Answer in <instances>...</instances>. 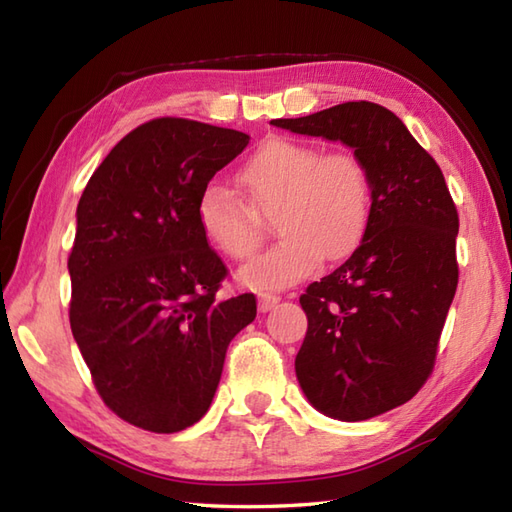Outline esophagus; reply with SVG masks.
Segmentation results:
<instances>
[{
    "mask_svg": "<svg viewBox=\"0 0 512 512\" xmlns=\"http://www.w3.org/2000/svg\"><path fill=\"white\" fill-rule=\"evenodd\" d=\"M257 299H259V312H268L279 303V297L273 295V292H259Z\"/></svg>",
    "mask_w": 512,
    "mask_h": 512,
    "instance_id": "obj_1",
    "label": "esophagus"
}]
</instances>
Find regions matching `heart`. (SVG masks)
<instances>
[{"mask_svg": "<svg viewBox=\"0 0 512 512\" xmlns=\"http://www.w3.org/2000/svg\"><path fill=\"white\" fill-rule=\"evenodd\" d=\"M237 182L246 202L209 184L198 200V224L217 253L244 262L262 244L264 217L277 211L281 239L239 270V281L253 290L292 286L310 277L323 255H347L372 211L367 167L350 149L270 138L239 169Z\"/></svg>", "mask_w": 512, "mask_h": 512, "instance_id": "heart-1", "label": "heart"}]
</instances>
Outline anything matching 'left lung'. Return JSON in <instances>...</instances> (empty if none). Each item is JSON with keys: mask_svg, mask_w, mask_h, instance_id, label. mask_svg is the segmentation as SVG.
<instances>
[{"mask_svg": "<svg viewBox=\"0 0 512 512\" xmlns=\"http://www.w3.org/2000/svg\"><path fill=\"white\" fill-rule=\"evenodd\" d=\"M270 125L341 140L367 167L363 242L299 297L308 332L295 372L325 416H380L416 396L436 365L458 288V209L438 162L383 105L350 101Z\"/></svg>", "mask_w": 512, "mask_h": 512, "instance_id": "1", "label": "left lung"}]
</instances>
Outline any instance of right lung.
Listing matches in <instances>:
<instances>
[{
  "instance_id": "1",
  "label": "right lung",
  "mask_w": 512,
  "mask_h": 512,
  "mask_svg": "<svg viewBox=\"0 0 512 512\" xmlns=\"http://www.w3.org/2000/svg\"><path fill=\"white\" fill-rule=\"evenodd\" d=\"M250 136L154 118L118 143L76 206L70 328L118 418L176 433L211 407L228 343L255 295L220 299L228 270L198 224L211 178Z\"/></svg>"
}]
</instances>
